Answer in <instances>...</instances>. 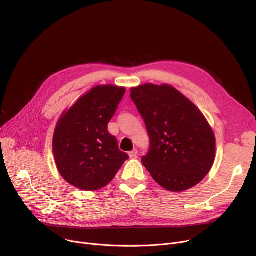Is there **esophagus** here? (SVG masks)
I'll use <instances>...</instances> for the list:
<instances>
[{"instance_id":"1","label":"esophagus","mask_w":256,"mask_h":256,"mask_svg":"<svg viewBox=\"0 0 256 256\" xmlns=\"http://www.w3.org/2000/svg\"><path fill=\"white\" fill-rule=\"evenodd\" d=\"M137 154H138V150H132V152H128V156H130V158H136V156H137Z\"/></svg>"}]
</instances>
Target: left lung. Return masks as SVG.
Wrapping results in <instances>:
<instances>
[{
    "mask_svg": "<svg viewBox=\"0 0 256 256\" xmlns=\"http://www.w3.org/2000/svg\"><path fill=\"white\" fill-rule=\"evenodd\" d=\"M150 136L142 164L164 189L182 192L202 180L216 152L212 128L198 108L167 84L130 89Z\"/></svg>",
    "mask_w": 256,
    "mask_h": 256,
    "instance_id": "obj_1",
    "label": "left lung"
}]
</instances>
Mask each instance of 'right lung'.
<instances>
[{"instance_id": "right-lung-1", "label": "right lung", "mask_w": 256, "mask_h": 256, "mask_svg": "<svg viewBox=\"0 0 256 256\" xmlns=\"http://www.w3.org/2000/svg\"><path fill=\"white\" fill-rule=\"evenodd\" d=\"M124 93V87H94L58 121L52 138L54 156L61 176L78 189H102L128 158L108 130Z\"/></svg>"}]
</instances>
